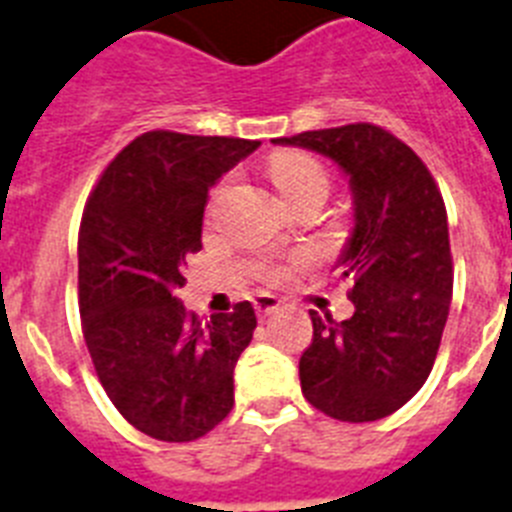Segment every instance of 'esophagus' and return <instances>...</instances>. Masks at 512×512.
<instances>
[{
	"label": "esophagus",
	"instance_id": "obj_1",
	"mask_svg": "<svg viewBox=\"0 0 512 512\" xmlns=\"http://www.w3.org/2000/svg\"><path fill=\"white\" fill-rule=\"evenodd\" d=\"M252 304H255V312L260 320H265V317H270L273 312L281 309V302H278L276 296H270V294H257L255 299H252Z\"/></svg>",
	"mask_w": 512,
	"mask_h": 512
}]
</instances>
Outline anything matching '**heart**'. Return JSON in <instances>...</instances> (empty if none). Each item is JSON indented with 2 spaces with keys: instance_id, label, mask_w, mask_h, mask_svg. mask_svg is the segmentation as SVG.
I'll return each mask as SVG.
<instances>
[{
  "instance_id": "heart-1",
  "label": "heart",
  "mask_w": 512,
  "mask_h": 512,
  "mask_svg": "<svg viewBox=\"0 0 512 512\" xmlns=\"http://www.w3.org/2000/svg\"><path fill=\"white\" fill-rule=\"evenodd\" d=\"M270 179L278 187L286 203H294L302 195L312 190H325L328 192V174L322 169V163L317 158H312L309 153H299V150H283L270 158ZM223 187H218L221 192ZM302 260H296L291 265H278L270 263L263 268V276L273 283H281L291 276L294 265H299Z\"/></svg>"
}]
</instances>
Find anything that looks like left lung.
I'll list each match as a JSON object with an SVG mask.
<instances>
[{"label":"left lung","mask_w":512,"mask_h":512,"mask_svg":"<svg viewBox=\"0 0 512 512\" xmlns=\"http://www.w3.org/2000/svg\"><path fill=\"white\" fill-rule=\"evenodd\" d=\"M278 145L315 150L346 171L354 231L338 265L354 315L312 317L299 359L302 393L338 422H377L427 382L453 296L448 213L424 161L393 132L356 122Z\"/></svg>","instance_id":"8db88e82"}]
</instances>
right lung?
Returning a JSON list of instances; mask_svg holds the SVG:
<instances>
[{"label": "right lung", "instance_id": "obj_1", "mask_svg": "<svg viewBox=\"0 0 512 512\" xmlns=\"http://www.w3.org/2000/svg\"><path fill=\"white\" fill-rule=\"evenodd\" d=\"M257 140L153 130L90 192L77 236L80 320L103 390L135 429L163 442L208 435L234 406V367L257 328L249 302L200 322L179 302L203 249L208 190Z\"/></svg>", "mask_w": 512, "mask_h": 512}]
</instances>
